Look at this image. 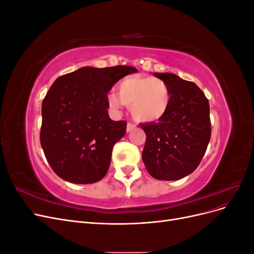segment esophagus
I'll return each mask as SVG.
<instances>
[{
  "label": "esophagus",
  "mask_w": 254,
  "mask_h": 254,
  "mask_svg": "<svg viewBox=\"0 0 254 254\" xmlns=\"http://www.w3.org/2000/svg\"><path fill=\"white\" fill-rule=\"evenodd\" d=\"M134 128H135V125H134V124H132V123H128V124H127V128H126L127 132L131 131V130H133Z\"/></svg>",
  "instance_id": "34e87169"
}]
</instances>
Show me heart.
<instances>
[{
    "instance_id": "obj_1",
    "label": "heart",
    "mask_w": 254,
    "mask_h": 254,
    "mask_svg": "<svg viewBox=\"0 0 254 254\" xmlns=\"http://www.w3.org/2000/svg\"><path fill=\"white\" fill-rule=\"evenodd\" d=\"M119 94L107 96L109 107L119 111L123 106H130L132 118L137 122H156L163 118L171 105V90L160 78L133 75L122 79Z\"/></svg>"
}]
</instances>
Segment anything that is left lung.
Listing matches in <instances>:
<instances>
[{
  "label": "left lung",
  "mask_w": 254,
  "mask_h": 254,
  "mask_svg": "<svg viewBox=\"0 0 254 254\" xmlns=\"http://www.w3.org/2000/svg\"><path fill=\"white\" fill-rule=\"evenodd\" d=\"M167 83L171 105L158 122L141 124L146 133L142 159L158 180H179L193 173L211 139L209 101L194 82L173 73H153Z\"/></svg>",
  "instance_id": "8db88e82"
}]
</instances>
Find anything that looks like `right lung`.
<instances>
[{"mask_svg": "<svg viewBox=\"0 0 254 254\" xmlns=\"http://www.w3.org/2000/svg\"><path fill=\"white\" fill-rule=\"evenodd\" d=\"M132 66H83L58 77L42 102L40 142L49 164L61 179L90 184L103 179L113 145L127 123L109 118L107 93Z\"/></svg>", "mask_w": 254, "mask_h": 254, "instance_id": "right-lung-1", "label": "right lung"}]
</instances>
